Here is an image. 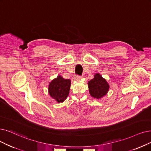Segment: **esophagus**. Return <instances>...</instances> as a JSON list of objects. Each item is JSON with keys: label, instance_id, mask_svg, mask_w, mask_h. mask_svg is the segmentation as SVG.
I'll list each match as a JSON object with an SVG mask.
<instances>
[{"label": "esophagus", "instance_id": "34e87169", "mask_svg": "<svg viewBox=\"0 0 151 151\" xmlns=\"http://www.w3.org/2000/svg\"><path fill=\"white\" fill-rule=\"evenodd\" d=\"M81 78H82L81 76L76 75V76L74 77V79H75L76 81H79L81 79Z\"/></svg>", "mask_w": 151, "mask_h": 151}]
</instances>
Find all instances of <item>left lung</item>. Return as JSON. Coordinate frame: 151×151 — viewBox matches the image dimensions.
Returning <instances> with one entry per match:
<instances>
[{
    "label": "left lung",
    "instance_id": "left-lung-1",
    "mask_svg": "<svg viewBox=\"0 0 151 151\" xmlns=\"http://www.w3.org/2000/svg\"><path fill=\"white\" fill-rule=\"evenodd\" d=\"M88 87L90 95L96 99L104 97L110 88L106 81L99 73L95 74L93 79L88 82Z\"/></svg>",
    "mask_w": 151,
    "mask_h": 151
}]
</instances>
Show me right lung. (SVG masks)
Returning a JSON list of instances; mask_svg holds the SVG:
<instances>
[{"mask_svg": "<svg viewBox=\"0 0 151 151\" xmlns=\"http://www.w3.org/2000/svg\"><path fill=\"white\" fill-rule=\"evenodd\" d=\"M70 83V79H65L61 76H58L50 83L48 92L58 103L63 102L69 95Z\"/></svg>", "mask_w": 151, "mask_h": 151, "instance_id": "obj_1", "label": "right lung"}]
</instances>
